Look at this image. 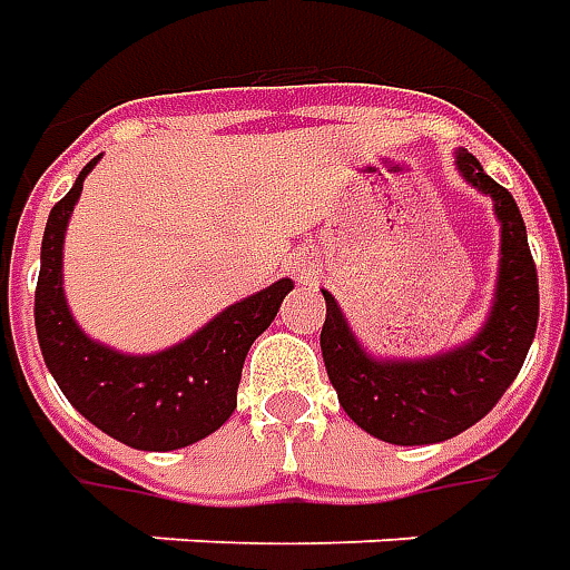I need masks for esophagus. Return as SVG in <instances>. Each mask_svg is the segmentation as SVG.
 <instances>
[{"mask_svg": "<svg viewBox=\"0 0 570 570\" xmlns=\"http://www.w3.org/2000/svg\"><path fill=\"white\" fill-rule=\"evenodd\" d=\"M308 271H312L308 265H299V268H296V274H299V277H308Z\"/></svg>", "mask_w": 570, "mask_h": 570, "instance_id": "esophagus-1", "label": "esophagus"}]
</instances>
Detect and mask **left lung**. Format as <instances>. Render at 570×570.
<instances>
[{
    "instance_id": "1",
    "label": "left lung",
    "mask_w": 570,
    "mask_h": 570,
    "mask_svg": "<svg viewBox=\"0 0 570 570\" xmlns=\"http://www.w3.org/2000/svg\"><path fill=\"white\" fill-rule=\"evenodd\" d=\"M455 168L493 199L499 220L497 289L478 334L428 358H381L362 346L340 302L321 289L327 302L321 355L340 405L362 431L396 446L443 443L478 424L512 386L537 334L540 284L518 203L468 149H455Z\"/></svg>"
}]
</instances>
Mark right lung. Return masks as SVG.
<instances>
[{"label":"right lung","instance_id":"right-lung-1","mask_svg":"<svg viewBox=\"0 0 570 570\" xmlns=\"http://www.w3.org/2000/svg\"><path fill=\"white\" fill-rule=\"evenodd\" d=\"M96 161L99 155L46 220L33 302L42 358L73 409L118 443L142 452L184 449L234 415L246 352L271 327L293 281L284 277L227 305L193 336L149 355H127L87 336L65 299L61 258L68 220Z\"/></svg>","mask_w":570,"mask_h":570}]
</instances>
